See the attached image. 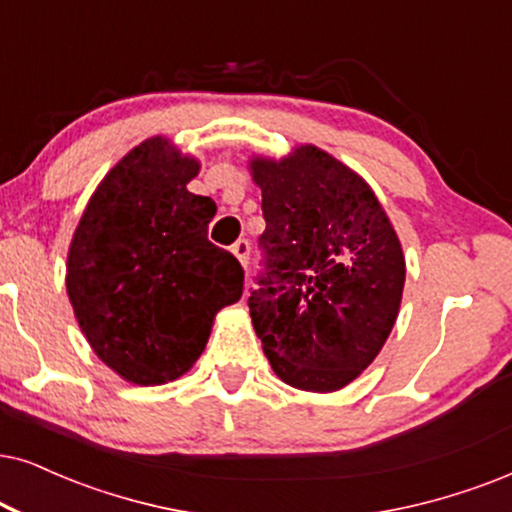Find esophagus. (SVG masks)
<instances>
[{"label":"esophagus","instance_id":"34e87169","mask_svg":"<svg viewBox=\"0 0 512 512\" xmlns=\"http://www.w3.org/2000/svg\"><path fill=\"white\" fill-rule=\"evenodd\" d=\"M231 252H234L236 260L245 267V264H248V260H250V243L248 241H236L234 245H231Z\"/></svg>","mask_w":512,"mask_h":512}]
</instances>
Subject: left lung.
<instances>
[{"mask_svg":"<svg viewBox=\"0 0 512 512\" xmlns=\"http://www.w3.org/2000/svg\"><path fill=\"white\" fill-rule=\"evenodd\" d=\"M267 229L264 274L248 307L283 383L335 392L357 380L399 316L406 260L366 179L319 146L252 155Z\"/></svg>","mask_w":512,"mask_h":512,"instance_id":"obj_1","label":"left lung"}]
</instances>
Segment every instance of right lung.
<instances>
[{"label":"right lung","mask_w":512,"mask_h":512,"mask_svg":"<svg viewBox=\"0 0 512 512\" xmlns=\"http://www.w3.org/2000/svg\"><path fill=\"white\" fill-rule=\"evenodd\" d=\"M196 155L151 137L108 170L68 248L66 290L94 354L122 380L165 385L191 371L243 269L208 241L217 205L186 184Z\"/></svg>","instance_id":"add662e5"}]
</instances>
